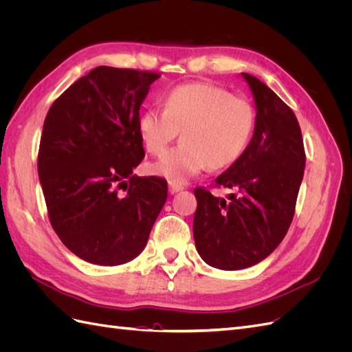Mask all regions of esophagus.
I'll return each mask as SVG.
<instances>
[{
    "instance_id": "34e87169",
    "label": "esophagus",
    "mask_w": 352,
    "mask_h": 352,
    "mask_svg": "<svg viewBox=\"0 0 352 352\" xmlns=\"http://www.w3.org/2000/svg\"><path fill=\"white\" fill-rule=\"evenodd\" d=\"M184 189V186L180 185V184H176V182H168V192L170 194H176V192H179V190H182Z\"/></svg>"
}]
</instances>
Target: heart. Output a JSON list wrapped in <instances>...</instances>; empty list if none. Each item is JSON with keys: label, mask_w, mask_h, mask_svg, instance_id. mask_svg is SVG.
<instances>
[{"label": "heart", "mask_w": 352, "mask_h": 352, "mask_svg": "<svg viewBox=\"0 0 352 352\" xmlns=\"http://www.w3.org/2000/svg\"><path fill=\"white\" fill-rule=\"evenodd\" d=\"M255 113L243 97L212 83H185L168 92L166 107L145 110L138 132L146 151L163 155L179 132L182 142L151 164L154 175L182 184L210 166L225 168L242 155L252 135Z\"/></svg>", "instance_id": "b5f03b06"}]
</instances>
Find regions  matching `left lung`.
<instances>
[{
    "mask_svg": "<svg viewBox=\"0 0 352 352\" xmlns=\"http://www.w3.org/2000/svg\"><path fill=\"white\" fill-rule=\"evenodd\" d=\"M252 92L251 142L216 184L228 198L197 188L194 239L199 257L220 270L258 264L279 247L295 211L305 153L294 111L260 79L242 73Z\"/></svg>",
    "mask_w": 352,
    "mask_h": 352,
    "instance_id": "obj_1",
    "label": "left lung"
}]
</instances>
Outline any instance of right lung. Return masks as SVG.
Wrapping results in <instances>:
<instances>
[{"label":"right lung","instance_id":"right-lung-1","mask_svg":"<svg viewBox=\"0 0 352 352\" xmlns=\"http://www.w3.org/2000/svg\"><path fill=\"white\" fill-rule=\"evenodd\" d=\"M160 74L100 66L51 105L38 173L52 229L79 258L119 265L140 255L167 199L162 177L133 175L145 155L138 120ZM124 186L122 197L116 188Z\"/></svg>","mask_w":352,"mask_h":352}]
</instances>
